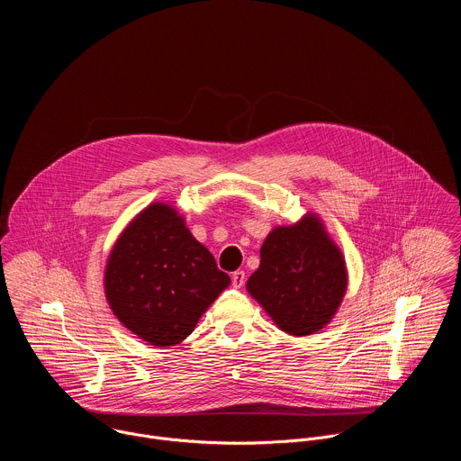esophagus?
<instances>
[{
  "instance_id": "34e87169",
  "label": "esophagus",
  "mask_w": 461,
  "mask_h": 461,
  "mask_svg": "<svg viewBox=\"0 0 461 461\" xmlns=\"http://www.w3.org/2000/svg\"><path fill=\"white\" fill-rule=\"evenodd\" d=\"M245 280H247L245 271H234V273H232V285H234L236 289L243 287V285H245Z\"/></svg>"
}]
</instances>
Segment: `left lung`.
<instances>
[{
    "instance_id": "left-lung-1",
    "label": "left lung",
    "mask_w": 461,
    "mask_h": 461,
    "mask_svg": "<svg viewBox=\"0 0 461 461\" xmlns=\"http://www.w3.org/2000/svg\"><path fill=\"white\" fill-rule=\"evenodd\" d=\"M348 289L346 259L318 212L276 225L261 247L247 291L273 323L294 337L325 329Z\"/></svg>"
}]
</instances>
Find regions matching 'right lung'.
<instances>
[{
	"mask_svg": "<svg viewBox=\"0 0 461 461\" xmlns=\"http://www.w3.org/2000/svg\"><path fill=\"white\" fill-rule=\"evenodd\" d=\"M230 284L186 220L167 202L141 209L104 266V296L115 318L152 346H176Z\"/></svg>",
	"mask_w": 461,
	"mask_h": 461,
	"instance_id": "right-lung-1",
	"label": "right lung"
}]
</instances>
